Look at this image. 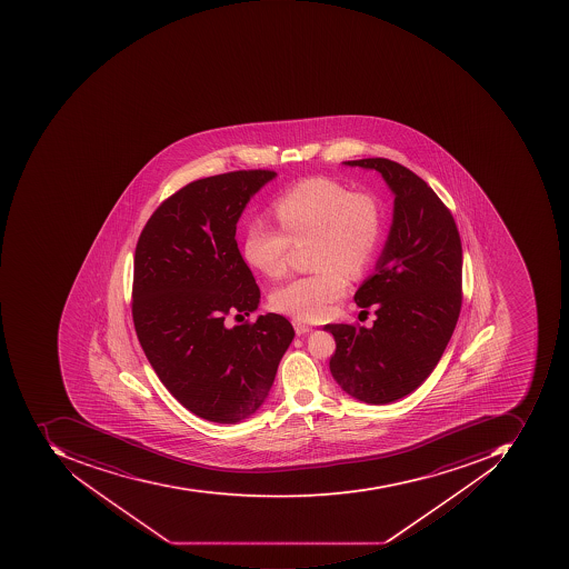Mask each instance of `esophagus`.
Returning a JSON list of instances; mask_svg holds the SVG:
<instances>
[{
    "label": "esophagus",
    "instance_id": "obj_1",
    "mask_svg": "<svg viewBox=\"0 0 569 569\" xmlns=\"http://www.w3.org/2000/svg\"><path fill=\"white\" fill-rule=\"evenodd\" d=\"M293 330H296V333L298 335H305L309 333V331L312 330V327H309V325L302 323V321L293 320Z\"/></svg>",
    "mask_w": 569,
    "mask_h": 569
}]
</instances>
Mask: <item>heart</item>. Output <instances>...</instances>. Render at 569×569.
<instances>
[{"mask_svg":"<svg viewBox=\"0 0 569 569\" xmlns=\"http://www.w3.org/2000/svg\"><path fill=\"white\" fill-rule=\"evenodd\" d=\"M282 229L258 219L246 229V263L270 279L289 268L293 244L311 241L316 268L271 293V306L298 320H318L342 298L347 276L357 277L375 260L383 238V209L375 194L350 191L330 178H308L293 184L273 203Z\"/></svg>","mask_w":569,"mask_h":569,"instance_id":"obj_1","label":"heart"}]
</instances>
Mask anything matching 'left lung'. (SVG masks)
Wrapping results in <instances>:
<instances>
[{
	"instance_id": "8db88e82",
	"label": "left lung",
	"mask_w": 569,
	"mask_h": 569,
	"mask_svg": "<svg viewBox=\"0 0 569 569\" xmlns=\"http://www.w3.org/2000/svg\"><path fill=\"white\" fill-rule=\"evenodd\" d=\"M375 169L395 193L383 254L353 296L376 309L372 328L327 325L335 337L330 371L346 393L375 406L412 393L450 342L461 309L460 232L428 182L390 159L347 160Z\"/></svg>"
}]
</instances>
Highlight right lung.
I'll return each mask as SVG.
<instances>
[{"mask_svg":"<svg viewBox=\"0 0 569 569\" xmlns=\"http://www.w3.org/2000/svg\"><path fill=\"white\" fill-rule=\"evenodd\" d=\"M270 169L197 179L163 200L134 249V331L163 387L210 422L236 423L257 412L293 338L283 316L229 327L260 302L242 260L236 223Z\"/></svg>","mask_w":569,"mask_h":569,"instance_id":"add662e5","label":"right lung"}]
</instances>
